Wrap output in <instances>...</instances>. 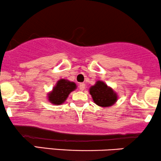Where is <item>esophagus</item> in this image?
Returning a JSON list of instances; mask_svg holds the SVG:
<instances>
[{"mask_svg": "<svg viewBox=\"0 0 161 161\" xmlns=\"http://www.w3.org/2000/svg\"><path fill=\"white\" fill-rule=\"evenodd\" d=\"M79 88L80 91H83L85 89V88H86V84H85V83H80V84H79Z\"/></svg>", "mask_w": 161, "mask_h": 161, "instance_id": "34e87169", "label": "esophagus"}]
</instances>
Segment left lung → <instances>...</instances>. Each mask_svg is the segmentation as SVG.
<instances>
[{"mask_svg": "<svg viewBox=\"0 0 161 161\" xmlns=\"http://www.w3.org/2000/svg\"><path fill=\"white\" fill-rule=\"evenodd\" d=\"M90 94L97 105L103 107L112 106L117 100L115 93L101 81H98L90 88Z\"/></svg>", "mask_w": 161, "mask_h": 161, "instance_id": "obj_1", "label": "left lung"}]
</instances>
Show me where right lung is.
I'll use <instances>...</instances> for the list:
<instances>
[{"label": "right lung", "mask_w": 161, "mask_h": 161, "mask_svg": "<svg viewBox=\"0 0 161 161\" xmlns=\"http://www.w3.org/2000/svg\"><path fill=\"white\" fill-rule=\"evenodd\" d=\"M76 86L66 79H61L58 82L53 91L49 94V100L55 105H60L65 101L69 93L75 90Z\"/></svg>", "instance_id": "1"}]
</instances>
